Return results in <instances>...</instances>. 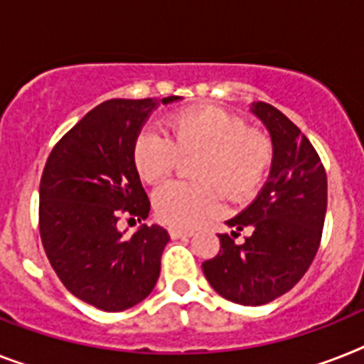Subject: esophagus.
<instances>
[{"label": "esophagus", "mask_w": 364, "mask_h": 364, "mask_svg": "<svg viewBox=\"0 0 364 364\" xmlns=\"http://www.w3.org/2000/svg\"><path fill=\"white\" fill-rule=\"evenodd\" d=\"M169 234H171V238H173V240L191 238V236H193V232H191V230H182V229H171Z\"/></svg>", "instance_id": "1"}]
</instances>
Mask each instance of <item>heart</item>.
<instances>
[{
	"label": "heart",
	"mask_w": 364,
	"mask_h": 364,
	"mask_svg": "<svg viewBox=\"0 0 364 364\" xmlns=\"http://www.w3.org/2000/svg\"><path fill=\"white\" fill-rule=\"evenodd\" d=\"M195 156V184L169 182L152 195L156 218L175 229H191L219 210V191L243 200L260 188L273 161V143L240 117L212 106L180 111L167 121L164 135L143 130L132 160L146 184H156L175 169L178 158Z\"/></svg>",
	"instance_id": "1"
}]
</instances>
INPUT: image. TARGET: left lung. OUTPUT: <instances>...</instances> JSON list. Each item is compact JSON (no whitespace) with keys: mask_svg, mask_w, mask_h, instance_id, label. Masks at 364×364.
<instances>
[{"mask_svg":"<svg viewBox=\"0 0 364 364\" xmlns=\"http://www.w3.org/2000/svg\"><path fill=\"white\" fill-rule=\"evenodd\" d=\"M273 143L266 184L238 215L225 221L230 235L247 226L246 242L219 234V255L203 264L210 287L225 299L258 307L292 290L305 275L322 240L327 208V176L311 141L287 115L253 102Z\"/></svg>","mask_w":364,"mask_h":364,"instance_id":"obj_1","label":"left lung"}]
</instances>
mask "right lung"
<instances>
[{
	"label": "right lung",
	"mask_w": 364,
	"mask_h": 364,
	"mask_svg": "<svg viewBox=\"0 0 364 364\" xmlns=\"http://www.w3.org/2000/svg\"><path fill=\"white\" fill-rule=\"evenodd\" d=\"M180 96L102 102L53 146L41 178L38 223L46 257L70 294L106 312L134 307L160 277L169 232L119 230L122 212L149 218L132 152L150 113Z\"/></svg>",
	"instance_id": "1"
}]
</instances>
